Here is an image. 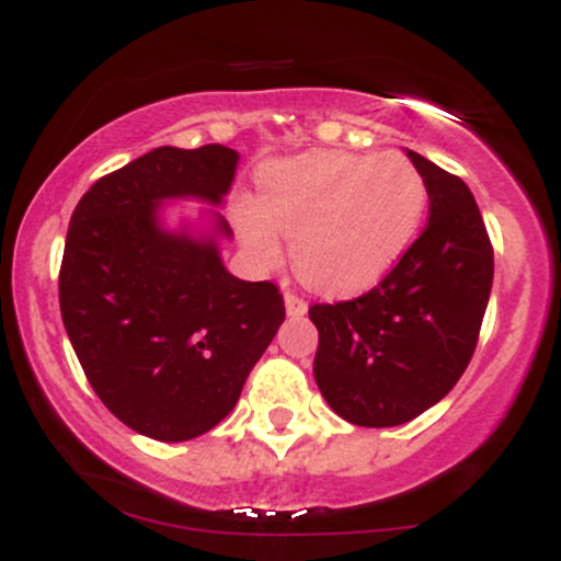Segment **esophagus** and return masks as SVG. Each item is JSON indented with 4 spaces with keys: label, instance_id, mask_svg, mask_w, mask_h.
<instances>
[{
    "label": "esophagus",
    "instance_id": "34e87169",
    "mask_svg": "<svg viewBox=\"0 0 561 561\" xmlns=\"http://www.w3.org/2000/svg\"><path fill=\"white\" fill-rule=\"evenodd\" d=\"M285 308H287L289 319H300V317H306V313H308V302L298 298L295 293H285Z\"/></svg>",
    "mask_w": 561,
    "mask_h": 561
}]
</instances>
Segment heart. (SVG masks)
Instances as JSON below:
<instances>
[{
  "label": "heart",
  "mask_w": 561,
  "mask_h": 561,
  "mask_svg": "<svg viewBox=\"0 0 561 561\" xmlns=\"http://www.w3.org/2000/svg\"><path fill=\"white\" fill-rule=\"evenodd\" d=\"M427 184L409 158L306 152L263 173L259 205H244L237 231L259 263L282 255L321 293L353 295L375 287L414 242Z\"/></svg>",
  "instance_id": "heart-1"
}]
</instances>
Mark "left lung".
<instances>
[{
	"label": "left lung",
	"instance_id": "left-lung-1",
	"mask_svg": "<svg viewBox=\"0 0 561 561\" xmlns=\"http://www.w3.org/2000/svg\"><path fill=\"white\" fill-rule=\"evenodd\" d=\"M405 156L427 184V227L375 289L308 308L321 396L358 427H396L448 396L493 287V248L469 186L420 152Z\"/></svg>",
	"mask_w": 561,
	"mask_h": 561
}]
</instances>
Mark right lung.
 <instances>
[{
  "label": "right lung",
  "mask_w": 561,
  "mask_h": 561,
  "mask_svg": "<svg viewBox=\"0 0 561 561\" xmlns=\"http://www.w3.org/2000/svg\"><path fill=\"white\" fill-rule=\"evenodd\" d=\"M237 163L224 145L156 147L94 182L70 216L62 324L100 401L152 440L214 430L285 321L276 285L227 272L218 210L165 224L173 199L224 205Z\"/></svg>",
  "instance_id": "add662e5"
}]
</instances>
